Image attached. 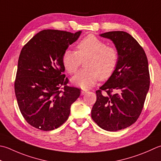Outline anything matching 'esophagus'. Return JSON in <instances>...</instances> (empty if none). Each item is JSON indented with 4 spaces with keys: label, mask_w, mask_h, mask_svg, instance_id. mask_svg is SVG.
<instances>
[{
    "label": "esophagus",
    "mask_w": 161,
    "mask_h": 161,
    "mask_svg": "<svg viewBox=\"0 0 161 161\" xmlns=\"http://www.w3.org/2000/svg\"><path fill=\"white\" fill-rule=\"evenodd\" d=\"M86 93H87L86 90H81V95H84V94H86Z\"/></svg>",
    "instance_id": "esophagus-1"
}]
</instances>
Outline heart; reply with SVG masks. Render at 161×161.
<instances>
[{"label": "heart", "instance_id": "b5f03b06", "mask_svg": "<svg viewBox=\"0 0 161 161\" xmlns=\"http://www.w3.org/2000/svg\"><path fill=\"white\" fill-rule=\"evenodd\" d=\"M77 51L67 49L62 62L69 74H74L84 63L86 68L72 78V82L82 89L92 87L97 81L109 78L115 72L119 61V53L114 46L108 45L105 41L89 35L78 42Z\"/></svg>", "mask_w": 161, "mask_h": 161}]
</instances>
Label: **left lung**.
Wrapping results in <instances>:
<instances>
[{
	"mask_svg": "<svg viewBox=\"0 0 161 161\" xmlns=\"http://www.w3.org/2000/svg\"><path fill=\"white\" fill-rule=\"evenodd\" d=\"M100 36L114 42L119 61L115 72L96 91L91 117L104 130L117 131L133 124L142 111L150 85L148 60L142 47L126 32L110 31Z\"/></svg>",
	"mask_w": 161,
	"mask_h": 161,
	"instance_id": "8db88e82",
	"label": "left lung"
}]
</instances>
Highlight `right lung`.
<instances>
[{"label":"right lung","mask_w":161,"mask_h":161,"mask_svg":"<svg viewBox=\"0 0 161 161\" xmlns=\"http://www.w3.org/2000/svg\"><path fill=\"white\" fill-rule=\"evenodd\" d=\"M81 31L43 30L22 48L14 91L23 117L32 126L49 131L67 121L80 89L69 86L62 56Z\"/></svg>","instance_id":"1"}]
</instances>
